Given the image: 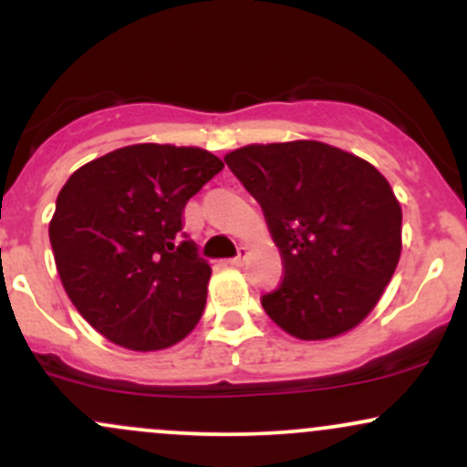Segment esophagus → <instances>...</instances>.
Segmentation results:
<instances>
[{
  "label": "esophagus",
  "instance_id": "esophagus-1",
  "mask_svg": "<svg viewBox=\"0 0 467 467\" xmlns=\"http://www.w3.org/2000/svg\"><path fill=\"white\" fill-rule=\"evenodd\" d=\"M244 260H247V247H238V254H235L229 263H232L234 267H243Z\"/></svg>",
  "mask_w": 467,
  "mask_h": 467
}]
</instances>
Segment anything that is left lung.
I'll return each mask as SVG.
<instances>
[{"mask_svg": "<svg viewBox=\"0 0 467 467\" xmlns=\"http://www.w3.org/2000/svg\"><path fill=\"white\" fill-rule=\"evenodd\" d=\"M258 200L285 278L260 298L300 340L349 332L379 303L400 255L392 187L369 162L316 140L249 144L224 155Z\"/></svg>", "mask_w": 467, "mask_h": 467, "instance_id": "8db88e82", "label": "left lung"}]
</instances>
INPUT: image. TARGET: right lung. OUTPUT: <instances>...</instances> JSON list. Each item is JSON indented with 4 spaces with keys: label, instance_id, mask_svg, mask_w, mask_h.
<instances>
[{
    "label": "right lung",
    "instance_id": "1",
    "mask_svg": "<svg viewBox=\"0 0 467 467\" xmlns=\"http://www.w3.org/2000/svg\"><path fill=\"white\" fill-rule=\"evenodd\" d=\"M223 160L198 147L133 144L84 164L48 224L59 278L78 312L115 345L171 348L198 325L212 267L180 240L189 198Z\"/></svg>",
    "mask_w": 467,
    "mask_h": 467
}]
</instances>
